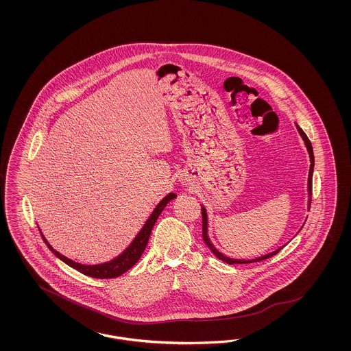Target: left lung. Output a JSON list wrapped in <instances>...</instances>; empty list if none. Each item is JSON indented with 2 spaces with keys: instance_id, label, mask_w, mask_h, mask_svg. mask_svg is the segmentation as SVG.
Segmentation results:
<instances>
[{
  "instance_id": "obj_1",
  "label": "left lung",
  "mask_w": 351,
  "mask_h": 351,
  "mask_svg": "<svg viewBox=\"0 0 351 351\" xmlns=\"http://www.w3.org/2000/svg\"><path fill=\"white\" fill-rule=\"evenodd\" d=\"M296 128H298L300 136L302 138L304 143H305V147L308 149V157H310V170H308V208H310V203H311V188H313V171H314V153H313V147H311V143H310V140H308V136H306V134L300 128L298 123H296ZM201 207H202L203 241H204V243L207 245V247L213 251V255L216 256L217 258H220V260L223 261V263L230 264V265H233V264H251V263H256V261H263V260H266V258H269V257H271V256L276 255V254L282 250V247H279L278 250L273 251V252H270V254H267V255L260 256V257H256V258H252V260L230 258V257H228V256L223 255L220 251H217V250H216V247H215V245L211 243V241H210V237H208V219H207V211H206V208H204V206H203V204Z\"/></svg>"
}]
</instances>
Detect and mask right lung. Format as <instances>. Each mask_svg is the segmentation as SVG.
I'll return each mask as SVG.
<instances>
[{
	"instance_id": "add662e5",
	"label": "right lung",
	"mask_w": 351,
	"mask_h": 351,
	"mask_svg": "<svg viewBox=\"0 0 351 351\" xmlns=\"http://www.w3.org/2000/svg\"><path fill=\"white\" fill-rule=\"evenodd\" d=\"M176 194L175 193H169L165 198L160 199V202L156 206V208L153 210V213H150L148 220L143 225V228L140 229V232L136 234V237L132 239V242L128 245V248L119 254L117 257H114L110 261H106L103 264H96V265H85V264H80L75 263L73 260L65 257V256L59 254L56 250H53V245L47 242V239L45 238L41 229L40 233L43 235V242L49 247V250L53 252V255L58 258H60L66 265L73 267L75 270H78L80 273L85 274L91 278H99V279H109V278H117L122 276L123 273H126L128 269H131L138 261V258L143 255V252L145 251V247L148 245L149 237L152 233V229L154 226V223L157 221L160 213L163 211V208L166 207V204L175 199Z\"/></svg>"
}]
</instances>
